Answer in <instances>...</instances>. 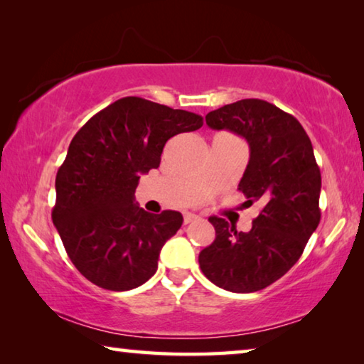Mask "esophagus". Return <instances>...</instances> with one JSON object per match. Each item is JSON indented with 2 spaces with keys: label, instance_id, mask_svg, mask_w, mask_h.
Instances as JSON below:
<instances>
[{
  "label": "esophagus",
  "instance_id": "obj_1",
  "mask_svg": "<svg viewBox=\"0 0 364 364\" xmlns=\"http://www.w3.org/2000/svg\"><path fill=\"white\" fill-rule=\"evenodd\" d=\"M200 217L199 215H196V213H184V223H191V221H196V220H199Z\"/></svg>",
  "mask_w": 364,
  "mask_h": 364
}]
</instances>
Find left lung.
<instances>
[{"instance_id":"1","label":"left lung","mask_w":364,"mask_h":364,"mask_svg":"<svg viewBox=\"0 0 364 364\" xmlns=\"http://www.w3.org/2000/svg\"><path fill=\"white\" fill-rule=\"evenodd\" d=\"M212 130H228L249 144L239 191L263 210L249 232L210 217L215 241L199 254L202 273L225 291H262L291 269L319 225L321 173L304 127L262 100H241L205 115Z\"/></svg>"}]
</instances>
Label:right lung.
Instances as JSON below:
<instances>
[{
	"mask_svg": "<svg viewBox=\"0 0 364 364\" xmlns=\"http://www.w3.org/2000/svg\"><path fill=\"white\" fill-rule=\"evenodd\" d=\"M202 125L197 114L128 96L80 128L56 175L53 223L86 279L122 292L154 276L183 215L146 212L134 202V191L141 175L159 167L171 136Z\"/></svg>",
	"mask_w": 364,
	"mask_h": 364,
	"instance_id": "add662e5",
	"label": "right lung"
}]
</instances>
